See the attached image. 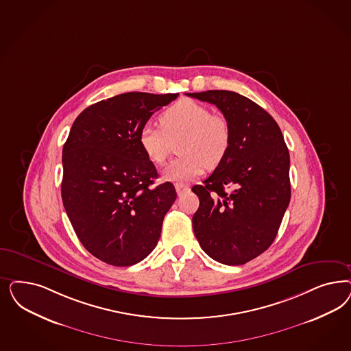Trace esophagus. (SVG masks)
<instances>
[{"mask_svg":"<svg viewBox=\"0 0 351 351\" xmlns=\"http://www.w3.org/2000/svg\"><path fill=\"white\" fill-rule=\"evenodd\" d=\"M176 191H177L178 195L189 193V191H190V186H187V184H184V183H176Z\"/></svg>","mask_w":351,"mask_h":351,"instance_id":"34e87169","label":"esophagus"}]
</instances>
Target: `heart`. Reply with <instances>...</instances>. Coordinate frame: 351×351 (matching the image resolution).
<instances>
[{
    "mask_svg": "<svg viewBox=\"0 0 351 351\" xmlns=\"http://www.w3.org/2000/svg\"><path fill=\"white\" fill-rule=\"evenodd\" d=\"M158 124L146 123L138 133V143L148 161L162 167L169 156L171 142L181 138L178 152L164 177L169 181H190L202 176L206 167L215 168L226 158L231 145V128L221 113L193 99H181L158 116Z\"/></svg>",
    "mask_w": 351,
    "mask_h": 351,
    "instance_id": "obj_1",
    "label": "heart"
}]
</instances>
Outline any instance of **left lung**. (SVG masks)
Listing matches in <instances>:
<instances>
[{
	"label": "left lung",
	"mask_w": 351,
	"mask_h": 351,
	"mask_svg": "<svg viewBox=\"0 0 351 351\" xmlns=\"http://www.w3.org/2000/svg\"><path fill=\"white\" fill-rule=\"evenodd\" d=\"M212 103L231 128L226 158L193 193V217L204 252L225 265H244L276 238L291 200L289 152L271 114L235 91L187 93Z\"/></svg>",
	"instance_id": "obj_1"
}]
</instances>
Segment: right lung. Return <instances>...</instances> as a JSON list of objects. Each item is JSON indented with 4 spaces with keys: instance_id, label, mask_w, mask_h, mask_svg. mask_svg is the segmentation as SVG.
Segmentation results:
<instances>
[{
    "instance_id": "1",
    "label": "right lung",
    "mask_w": 351,
    "mask_h": 351,
    "mask_svg": "<svg viewBox=\"0 0 351 351\" xmlns=\"http://www.w3.org/2000/svg\"><path fill=\"white\" fill-rule=\"evenodd\" d=\"M178 97L124 93L80 113L63 146L62 200L81 244L112 266L145 260L158 244L176 202L138 143L148 119Z\"/></svg>"
}]
</instances>
